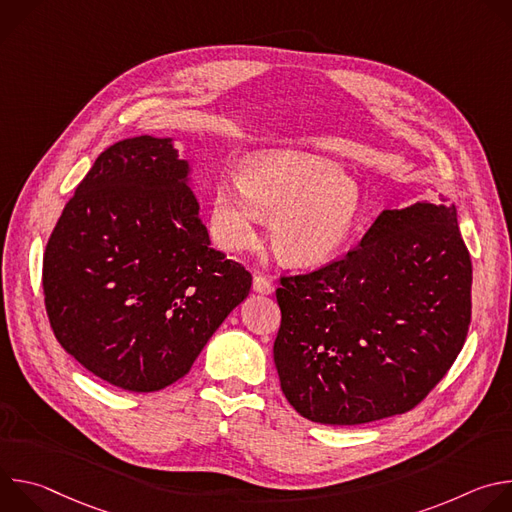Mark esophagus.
<instances>
[{"instance_id":"obj_1","label":"esophagus","mask_w":512,"mask_h":512,"mask_svg":"<svg viewBox=\"0 0 512 512\" xmlns=\"http://www.w3.org/2000/svg\"><path fill=\"white\" fill-rule=\"evenodd\" d=\"M253 289L257 291V294L269 296V294H273V283L263 275H255L253 277Z\"/></svg>"}]
</instances>
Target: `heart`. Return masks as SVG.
Segmentation results:
<instances>
[{
	"mask_svg": "<svg viewBox=\"0 0 512 512\" xmlns=\"http://www.w3.org/2000/svg\"><path fill=\"white\" fill-rule=\"evenodd\" d=\"M360 214V188L336 164L269 150L245 162L241 184H216L212 233L218 247L239 253L255 243L261 221H273L277 259L289 267H316L344 249Z\"/></svg>",
	"mask_w": 512,
	"mask_h": 512,
	"instance_id": "obj_1",
	"label": "heart"
}]
</instances>
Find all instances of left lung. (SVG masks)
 I'll return each mask as SVG.
<instances>
[{"mask_svg":"<svg viewBox=\"0 0 512 512\" xmlns=\"http://www.w3.org/2000/svg\"><path fill=\"white\" fill-rule=\"evenodd\" d=\"M279 281L275 369L289 405L316 423L413 409L468 334L472 261L444 198L383 210L342 259Z\"/></svg>","mask_w":512,"mask_h":512,"instance_id":"obj_1","label":"left lung"}]
</instances>
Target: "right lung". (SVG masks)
Masks as SVG:
<instances>
[{"mask_svg": "<svg viewBox=\"0 0 512 512\" xmlns=\"http://www.w3.org/2000/svg\"><path fill=\"white\" fill-rule=\"evenodd\" d=\"M188 174L170 137L117 141L46 245L42 285L56 340L125 391H160L188 375L249 296L251 273L210 247Z\"/></svg>", "mask_w": 512, "mask_h": 512, "instance_id": "obj_1", "label": "right lung"}]
</instances>
